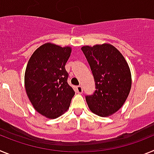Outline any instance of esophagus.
Segmentation results:
<instances>
[{
	"label": "esophagus",
	"mask_w": 154,
	"mask_h": 154,
	"mask_svg": "<svg viewBox=\"0 0 154 154\" xmlns=\"http://www.w3.org/2000/svg\"><path fill=\"white\" fill-rule=\"evenodd\" d=\"M75 91L77 93L82 94V92H83V89H82V87L81 85H78V86H76Z\"/></svg>",
	"instance_id": "esophagus-1"
}]
</instances>
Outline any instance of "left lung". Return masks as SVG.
Wrapping results in <instances>:
<instances>
[{
    "instance_id": "left-lung-1",
    "label": "left lung",
    "mask_w": 154,
    "mask_h": 154,
    "mask_svg": "<svg viewBox=\"0 0 154 154\" xmlns=\"http://www.w3.org/2000/svg\"><path fill=\"white\" fill-rule=\"evenodd\" d=\"M90 65L96 90L85 96L88 106L100 116L112 115L123 106L127 99L132 79L124 57L110 44L82 47Z\"/></svg>"
}]
</instances>
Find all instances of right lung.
<instances>
[{"mask_svg": "<svg viewBox=\"0 0 154 154\" xmlns=\"http://www.w3.org/2000/svg\"><path fill=\"white\" fill-rule=\"evenodd\" d=\"M70 47L46 43L30 58L24 74V85L30 102L37 112L55 119L67 111L75 91L68 84L65 64Z\"/></svg>", "mask_w": 154, "mask_h": 154, "instance_id": "add662e5", "label": "right lung"}]
</instances>
